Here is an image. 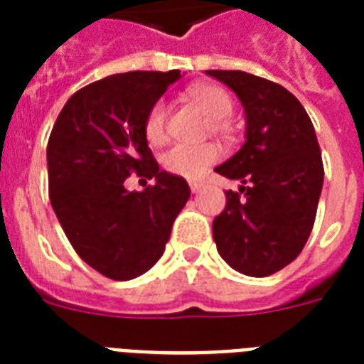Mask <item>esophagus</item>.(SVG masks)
<instances>
[{"instance_id": "esophagus-1", "label": "esophagus", "mask_w": 364, "mask_h": 364, "mask_svg": "<svg viewBox=\"0 0 364 364\" xmlns=\"http://www.w3.org/2000/svg\"><path fill=\"white\" fill-rule=\"evenodd\" d=\"M203 186H205V184H203V182H200V180H193V182H190V190L196 193V192H200Z\"/></svg>"}]
</instances>
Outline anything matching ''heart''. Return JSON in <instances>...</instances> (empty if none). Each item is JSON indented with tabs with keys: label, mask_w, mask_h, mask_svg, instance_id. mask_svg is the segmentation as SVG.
I'll return each mask as SVG.
<instances>
[{
	"label": "heart",
	"mask_w": 364,
	"mask_h": 364,
	"mask_svg": "<svg viewBox=\"0 0 364 364\" xmlns=\"http://www.w3.org/2000/svg\"><path fill=\"white\" fill-rule=\"evenodd\" d=\"M190 98L193 105L200 106L201 110L211 118L213 134L225 135V137L230 134V126L227 120L232 116L235 102L229 92L217 85H200L190 91ZM166 118H168L166 105L163 100H156L155 105L151 106V110L145 116V124H143L147 141L153 145L163 141L166 135ZM221 156V147L215 143H201V145L176 143L163 153V166L174 176L196 180L201 178L215 163H219Z\"/></svg>",
	"instance_id": "b5f03b06"
}]
</instances>
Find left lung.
<instances>
[{
    "mask_svg": "<svg viewBox=\"0 0 364 364\" xmlns=\"http://www.w3.org/2000/svg\"><path fill=\"white\" fill-rule=\"evenodd\" d=\"M237 92L246 110V143L215 171L240 180L225 192L213 221L221 258L232 269L267 277L304 248L316 219L323 164L316 132L294 95L246 71L209 70Z\"/></svg>",
    "mask_w": 364,
    "mask_h": 364,
    "instance_id": "1",
    "label": "left lung"
}]
</instances>
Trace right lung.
Returning <instances> with one entry per match:
<instances>
[{
  "label": "right lung",
  "mask_w": 364,
  "mask_h": 364,
  "mask_svg": "<svg viewBox=\"0 0 364 364\" xmlns=\"http://www.w3.org/2000/svg\"><path fill=\"white\" fill-rule=\"evenodd\" d=\"M178 77V70L129 71L87 85L65 102L48 139L50 203L79 258L108 279H134L155 266L190 198L182 176L159 171L143 132L151 106ZM132 171L156 184L127 193Z\"/></svg>",
  "instance_id": "1"
}]
</instances>
